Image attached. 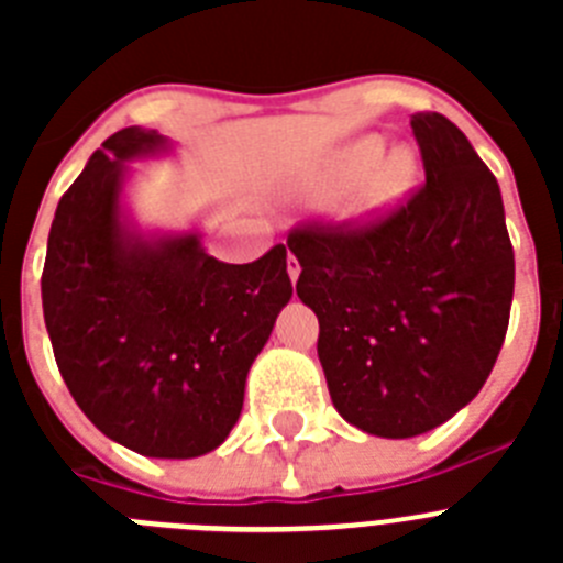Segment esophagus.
I'll list each match as a JSON object with an SVG mask.
<instances>
[{
	"mask_svg": "<svg viewBox=\"0 0 563 563\" xmlns=\"http://www.w3.org/2000/svg\"><path fill=\"white\" fill-rule=\"evenodd\" d=\"M287 273H290L292 282H296L298 273H301V265H298V258L292 256V253H290V256H287Z\"/></svg>",
	"mask_w": 563,
	"mask_h": 563,
	"instance_id": "esophagus-1",
	"label": "esophagus"
}]
</instances>
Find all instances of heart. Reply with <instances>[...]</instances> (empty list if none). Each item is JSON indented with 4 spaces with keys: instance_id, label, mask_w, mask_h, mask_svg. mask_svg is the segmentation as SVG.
<instances>
[{
    "instance_id": "heart-1",
    "label": "heart",
    "mask_w": 563,
    "mask_h": 563,
    "mask_svg": "<svg viewBox=\"0 0 563 563\" xmlns=\"http://www.w3.org/2000/svg\"><path fill=\"white\" fill-rule=\"evenodd\" d=\"M330 180L341 188L363 180L357 188L355 208L361 213L383 211L411 191L417 180V157L406 146L386 152V141L380 134H366L338 152Z\"/></svg>"
}]
</instances>
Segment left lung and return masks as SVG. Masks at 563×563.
<instances>
[{
  "mask_svg": "<svg viewBox=\"0 0 563 563\" xmlns=\"http://www.w3.org/2000/svg\"><path fill=\"white\" fill-rule=\"evenodd\" d=\"M411 132L426 183L369 220H307L287 236L338 415L389 440L479 395L516 276L494 172L445 114H411Z\"/></svg>",
  "mask_w": 563,
  "mask_h": 563,
  "instance_id": "obj_1",
  "label": "left lung"
}]
</instances>
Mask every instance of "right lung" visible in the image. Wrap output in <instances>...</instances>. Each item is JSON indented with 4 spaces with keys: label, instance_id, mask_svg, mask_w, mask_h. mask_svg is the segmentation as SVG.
<instances>
[{
    "label": "right lung",
    "instance_id": "obj_1",
    "mask_svg": "<svg viewBox=\"0 0 563 563\" xmlns=\"http://www.w3.org/2000/svg\"><path fill=\"white\" fill-rule=\"evenodd\" d=\"M163 146L154 129L114 132L58 200L42 273L53 355L73 400L109 440L188 460L231 434L253 357L290 301L287 247L247 265L197 236L129 242L118 220L123 161Z\"/></svg>",
    "mask_w": 563,
    "mask_h": 563
}]
</instances>
